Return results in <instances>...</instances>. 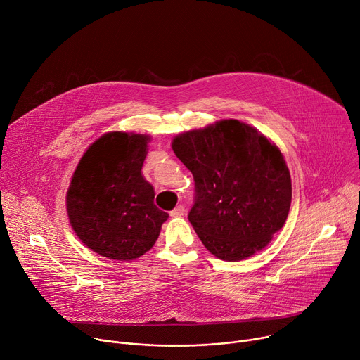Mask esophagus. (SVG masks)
Wrapping results in <instances>:
<instances>
[{
    "mask_svg": "<svg viewBox=\"0 0 360 360\" xmlns=\"http://www.w3.org/2000/svg\"><path fill=\"white\" fill-rule=\"evenodd\" d=\"M184 214H185V208L182 207V205H178L176 208H174L172 211H171V217L172 218H181V217H184Z\"/></svg>",
    "mask_w": 360,
    "mask_h": 360,
    "instance_id": "esophagus-1",
    "label": "esophagus"
}]
</instances>
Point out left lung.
I'll return each instance as SVG.
<instances>
[{"label":"left lung","mask_w":360,"mask_h":360,"mask_svg":"<svg viewBox=\"0 0 360 360\" xmlns=\"http://www.w3.org/2000/svg\"><path fill=\"white\" fill-rule=\"evenodd\" d=\"M172 149L195 181L188 219L217 258H249L282 229L290 174L279 148L261 132L224 120L175 136Z\"/></svg>","instance_id":"1"}]
</instances>
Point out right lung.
Listing matches in <instances>:
<instances>
[{"instance_id":"add662e5","label":"right lung","mask_w":360,"mask_h":360,"mask_svg":"<svg viewBox=\"0 0 360 360\" xmlns=\"http://www.w3.org/2000/svg\"><path fill=\"white\" fill-rule=\"evenodd\" d=\"M148 135L108 132L81 158L67 192V212L77 236L114 261H134L160 236L168 214L142 175Z\"/></svg>"}]
</instances>
